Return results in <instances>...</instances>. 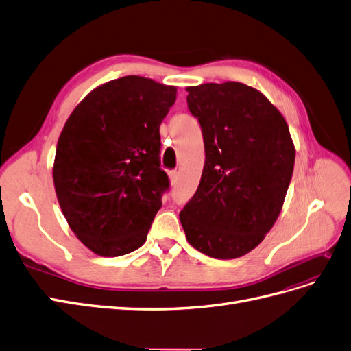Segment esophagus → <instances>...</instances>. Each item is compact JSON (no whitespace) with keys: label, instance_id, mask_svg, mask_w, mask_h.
Returning a JSON list of instances; mask_svg holds the SVG:
<instances>
[{"label":"esophagus","instance_id":"esophagus-1","mask_svg":"<svg viewBox=\"0 0 351 351\" xmlns=\"http://www.w3.org/2000/svg\"><path fill=\"white\" fill-rule=\"evenodd\" d=\"M168 176H169V182H171V184H177V182H178V171H177V169H174V171H169Z\"/></svg>","mask_w":351,"mask_h":351}]
</instances>
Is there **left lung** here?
I'll return each mask as SVG.
<instances>
[{"label":"left lung","instance_id":"obj_1","mask_svg":"<svg viewBox=\"0 0 351 351\" xmlns=\"http://www.w3.org/2000/svg\"><path fill=\"white\" fill-rule=\"evenodd\" d=\"M187 92L205 165L180 221L195 249L236 259L258 246L281 212L295 158L289 125L267 97L244 83H205Z\"/></svg>","mask_w":351,"mask_h":351}]
</instances>
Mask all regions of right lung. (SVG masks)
Wrapping results in <instances>:
<instances>
[{
  "mask_svg": "<svg viewBox=\"0 0 351 351\" xmlns=\"http://www.w3.org/2000/svg\"><path fill=\"white\" fill-rule=\"evenodd\" d=\"M174 86L141 76L101 84L64 124L54 186L70 228L99 256L139 249L162 205L159 125L176 102Z\"/></svg>",
  "mask_w": 351,
  "mask_h": 351,
  "instance_id": "1",
  "label": "right lung"
}]
</instances>
